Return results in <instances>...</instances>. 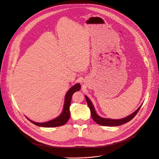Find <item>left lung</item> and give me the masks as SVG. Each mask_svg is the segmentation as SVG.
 <instances>
[{"label":"left lung","mask_w":159,"mask_h":159,"mask_svg":"<svg viewBox=\"0 0 159 159\" xmlns=\"http://www.w3.org/2000/svg\"><path fill=\"white\" fill-rule=\"evenodd\" d=\"M85 98H86L88 105H89V107L90 109L91 116L93 120L96 123H97L98 125H100L101 126H118L125 124V123L130 121L136 115V114L138 112V111H139L141 107H142V105H141V106H139V108L135 112H134L133 114H131V115L125 118H122L120 119H108V118H103L99 116L96 113L93 105L90 101V100L86 96H85Z\"/></svg>","instance_id":"8db88e82"}]
</instances>
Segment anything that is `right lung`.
Masks as SVG:
<instances>
[{
  "label": "right lung",
  "mask_w": 159,
  "mask_h": 159,
  "mask_svg": "<svg viewBox=\"0 0 159 159\" xmlns=\"http://www.w3.org/2000/svg\"><path fill=\"white\" fill-rule=\"evenodd\" d=\"M81 89V85L80 83H77L73 86L70 89L67 91L64 100V107L62 113L56 118L52 119L51 120L45 122H34L28 118H27L33 124L37 125L40 127H45V128H52V127H57L61 126L64 125L68 121L70 117V111H69V107L70 105V102H71V98L74 93L77 91H79Z\"/></svg>",
  "instance_id": "1"
}]
</instances>
